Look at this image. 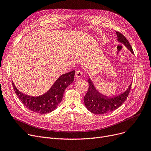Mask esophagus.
I'll return each mask as SVG.
<instances>
[{
	"label": "esophagus",
	"mask_w": 151,
	"mask_h": 151,
	"mask_svg": "<svg viewBox=\"0 0 151 151\" xmlns=\"http://www.w3.org/2000/svg\"><path fill=\"white\" fill-rule=\"evenodd\" d=\"M83 72L81 70H76V72H75V76L77 78H80L83 76Z\"/></svg>",
	"instance_id": "1"
}]
</instances>
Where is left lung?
Here are the masks:
<instances>
[{
	"label": "left lung",
	"instance_id": "8db88e82",
	"mask_svg": "<svg viewBox=\"0 0 151 151\" xmlns=\"http://www.w3.org/2000/svg\"><path fill=\"white\" fill-rule=\"evenodd\" d=\"M116 33L118 42L124 45L133 54L132 47L127 38L117 31L116 32ZM88 81L89 83V88L84 97V102L86 107L89 111L97 114L110 113L120 107L127 98L132 86L131 83L127 89L117 96L108 97L101 94L96 89L90 78L88 79Z\"/></svg>",
	"mask_w": 151,
	"mask_h": 151
}]
</instances>
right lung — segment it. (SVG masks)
Here are the masks:
<instances>
[{
	"label": "right lung",
	"instance_id": "1",
	"mask_svg": "<svg viewBox=\"0 0 151 151\" xmlns=\"http://www.w3.org/2000/svg\"><path fill=\"white\" fill-rule=\"evenodd\" d=\"M75 71L62 75L45 93L37 97L29 96L20 92L12 81L14 91L22 104L29 109L40 114L52 112L57 108L62 100L67 87L74 81Z\"/></svg>",
	"mask_w": 151,
	"mask_h": 151
}]
</instances>
